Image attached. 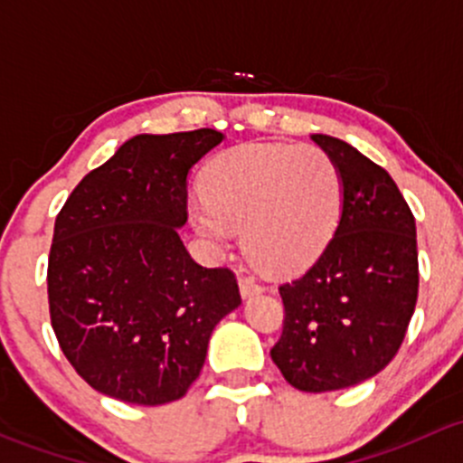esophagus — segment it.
<instances>
[{"label": "esophagus", "instance_id": "esophagus-1", "mask_svg": "<svg viewBox=\"0 0 463 463\" xmlns=\"http://www.w3.org/2000/svg\"><path fill=\"white\" fill-rule=\"evenodd\" d=\"M238 285H241V294L242 298H251V297H259L260 292H263V288H260L259 283H256L251 276H241L238 279Z\"/></svg>", "mask_w": 463, "mask_h": 463}]
</instances>
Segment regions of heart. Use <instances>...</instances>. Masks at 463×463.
Here are the masks:
<instances>
[{
	"label": "heart",
	"instance_id": "heart-1",
	"mask_svg": "<svg viewBox=\"0 0 463 463\" xmlns=\"http://www.w3.org/2000/svg\"><path fill=\"white\" fill-rule=\"evenodd\" d=\"M196 232L216 250L242 232L247 259L267 274H294L330 245L343 207L336 162L318 146L250 145L216 156L203 175Z\"/></svg>",
	"mask_w": 463,
	"mask_h": 463
}]
</instances>
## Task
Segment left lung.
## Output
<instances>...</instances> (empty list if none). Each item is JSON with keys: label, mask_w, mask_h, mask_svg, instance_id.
I'll return each instance as SVG.
<instances>
[{"label": "left lung", "mask_w": 463, "mask_h": 463, "mask_svg": "<svg viewBox=\"0 0 463 463\" xmlns=\"http://www.w3.org/2000/svg\"><path fill=\"white\" fill-rule=\"evenodd\" d=\"M312 140L341 171V218L317 263L279 288L285 323L269 354L289 385L330 392L379 374L402 347L419 292L417 230L388 171L338 137Z\"/></svg>", "instance_id": "left-lung-1"}]
</instances>
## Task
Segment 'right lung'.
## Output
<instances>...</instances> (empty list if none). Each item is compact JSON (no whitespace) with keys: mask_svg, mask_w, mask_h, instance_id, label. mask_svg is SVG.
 <instances>
[{"mask_svg":"<svg viewBox=\"0 0 463 463\" xmlns=\"http://www.w3.org/2000/svg\"><path fill=\"white\" fill-rule=\"evenodd\" d=\"M222 137L133 136L57 213L51 323L75 373L107 397L136 406L184 397L213 327L241 305L232 271L198 265L178 236L189 171Z\"/></svg>","mask_w":463,"mask_h":463,"instance_id":"add662e5","label":"right lung"}]
</instances>
